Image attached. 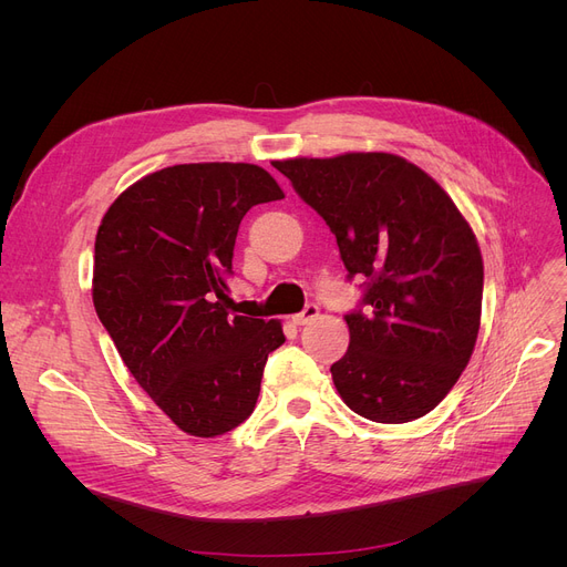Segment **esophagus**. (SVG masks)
I'll use <instances>...</instances> for the list:
<instances>
[{"label": "esophagus", "mask_w": 567, "mask_h": 567, "mask_svg": "<svg viewBox=\"0 0 567 567\" xmlns=\"http://www.w3.org/2000/svg\"><path fill=\"white\" fill-rule=\"evenodd\" d=\"M317 317H319V308H317L315 303H310V306H306V308H303V312L293 315V317H291V321H293L296 326H306V323L315 321Z\"/></svg>", "instance_id": "34e87169"}]
</instances>
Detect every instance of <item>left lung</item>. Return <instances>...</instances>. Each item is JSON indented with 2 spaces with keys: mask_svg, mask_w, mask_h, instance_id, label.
<instances>
[{
  "mask_svg": "<svg viewBox=\"0 0 567 567\" xmlns=\"http://www.w3.org/2000/svg\"><path fill=\"white\" fill-rule=\"evenodd\" d=\"M331 227L349 278L365 276V315H347L349 349L331 365L344 404L374 423L430 413L478 340L483 255L460 208L419 165L351 152L276 165Z\"/></svg>",
  "mask_w": 567,
  "mask_h": 567,
  "instance_id": "left-lung-1",
  "label": "left lung"
}]
</instances>
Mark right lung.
Wrapping results in <instances>:
<instances>
[{"label":"right lung","mask_w":567,"mask_h":567,"mask_svg":"<svg viewBox=\"0 0 567 567\" xmlns=\"http://www.w3.org/2000/svg\"><path fill=\"white\" fill-rule=\"evenodd\" d=\"M285 193L250 163H188L128 186L105 212L92 299L118 355L167 419L212 439L255 411L278 319L231 315L238 225Z\"/></svg>","instance_id":"add662e5"}]
</instances>
